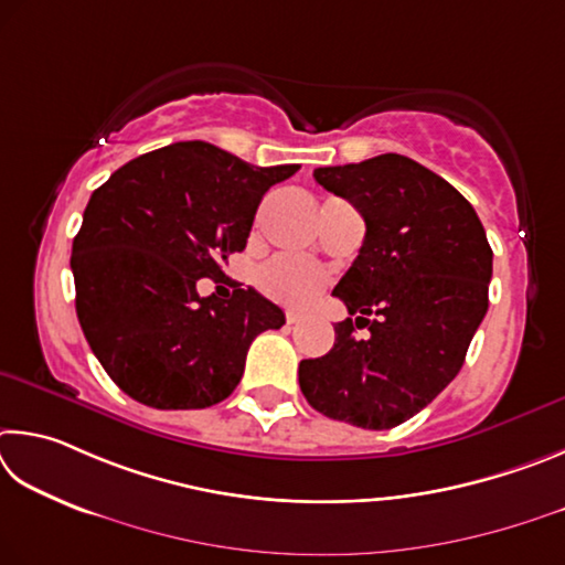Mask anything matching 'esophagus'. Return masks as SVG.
<instances>
[{"label": "esophagus", "mask_w": 565, "mask_h": 565, "mask_svg": "<svg viewBox=\"0 0 565 565\" xmlns=\"http://www.w3.org/2000/svg\"><path fill=\"white\" fill-rule=\"evenodd\" d=\"M300 318H302V315H300V312H295V310H288V312H285V320H288V324L300 322Z\"/></svg>", "instance_id": "34e87169"}]
</instances>
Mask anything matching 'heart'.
Wrapping results in <instances>:
<instances>
[{"label":"heart","mask_w":565,"mask_h":565,"mask_svg":"<svg viewBox=\"0 0 565 565\" xmlns=\"http://www.w3.org/2000/svg\"><path fill=\"white\" fill-rule=\"evenodd\" d=\"M257 288L267 298H273L292 308L312 302L324 288V275L308 260L292 255H280L275 260L265 263L257 273Z\"/></svg>","instance_id":"1"}]
</instances>
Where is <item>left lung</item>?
Instances as JSON below:
<instances>
[{"mask_svg": "<svg viewBox=\"0 0 565 565\" xmlns=\"http://www.w3.org/2000/svg\"><path fill=\"white\" fill-rule=\"evenodd\" d=\"M367 233L334 298L352 322L334 324L328 354L300 362V390L324 417L392 429L457 377L489 310L491 245L457 188L399 153L315 168ZM373 320L370 321L369 318ZM371 330L353 338V324Z\"/></svg>", "mask_w": 565, "mask_h": 565, "instance_id": "8db88e82", "label": "left lung"}]
</instances>
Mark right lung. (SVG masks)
<instances>
[{"label": "right lung", "mask_w": 565, "mask_h": 565, "mask_svg": "<svg viewBox=\"0 0 565 565\" xmlns=\"http://www.w3.org/2000/svg\"><path fill=\"white\" fill-rule=\"evenodd\" d=\"M300 166H250L181 141L118 168L92 193L74 237L76 315L88 348L128 397L153 409H205L231 394L250 342L282 310L241 285L198 295L245 250L270 185Z\"/></svg>", "instance_id": "1"}]
</instances>
